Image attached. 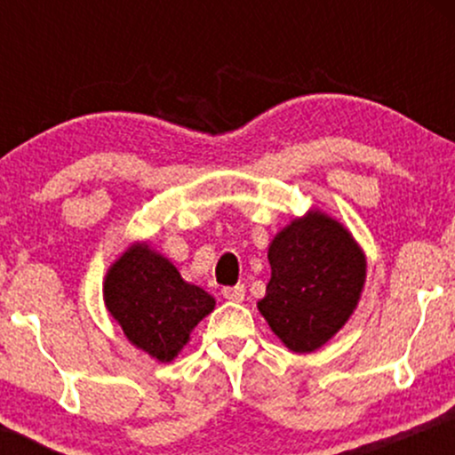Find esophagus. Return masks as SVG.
<instances>
[{
    "label": "esophagus",
    "mask_w": 455,
    "mask_h": 455,
    "mask_svg": "<svg viewBox=\"0 0 455 455\" xmlns=\"http://www.w3.org/2000/svg\"><path fill=\"white\" fill-rule=\"evenodd\" d=\"M222 297H224V299H228V301H243L245 286L243 284L227 286V289H222Z\"/></svg>",
    "instance_id": "obj_1"
}]
</instances>
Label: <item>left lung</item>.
Segmentation results:
<instances>
[{
  "label": "left lung",
  "instance_id": "left-lung-1",
  "mask_svg": "<svg viewBox=\"0 0 455 455\" xmlns=\"http://www.w3.org/2000/svg\"><path fill=\"white\" fill-rule=\"evenodd\" d=\"M271 278L259 312L289 351L312 353L336 336L362 299L365 254L321 210L293 218L271 239Z\"/></svg>",
  "mask_w": 455,
  "mask_h": 455
}]
</instances>
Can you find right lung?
Listing matches in <instances>:
<instances>
[{"mask_svg":"<svg viewBox=\"0 0 455 455\" xmlns=\"http://www.w3.org/2000/svg\"><path fill=\"white\" fill-rule=\"evenodd\" d=\"M104 306L134 347L169 363L190 333L216 307V299L190 284L149 242H134L108 267L102 284Z\"/></svg>","mask_w":455,"mask_h":455,"instance_id":"1","label":"right lung"}]
</instances>
